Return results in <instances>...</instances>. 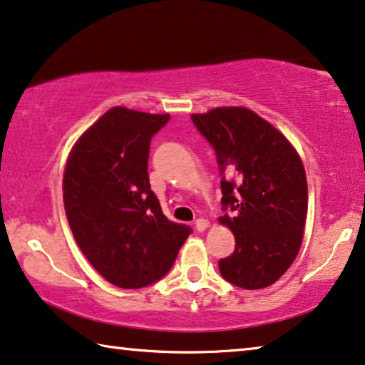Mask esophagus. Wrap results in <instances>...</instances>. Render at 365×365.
<instances>
[{
    "label": "esophagus",
    "mask_w": 365,
    "mask_h": 365,
    "mask_svg": "<svg viewBox=\"0 0 365 365\" xmlns=\"http://www.w3.org/2000/svg\"><path fill=\"white\" fill-rule=\"evenodd\" d=\"M210 226V221L208 220H203V217H200V220H197V222H195V227H197V231H205L206 227Z\"/></svg>",
    "instance_id": "esophagus-1"
}]
</instances>
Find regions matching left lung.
<instances>
[{
    "label": "left lung",
    "instance_id": "obj_1",
    "mask_svg": "<svg viewBox=\"0 0 365 365\" xmlns=\"http://www.w3.org/2000/svg\"><path fill=\"white\" fill-rule=\"evenodd\" d=\"M192 121L215 149L226 211L220 222L236 239L235 252L217 262L222 279L246 290L269 287L302 246L308 187L300 155L247 108H215Z\"/></svg>",
    "mask_w": 365,
    "mask_h": 365
}]
</instances>
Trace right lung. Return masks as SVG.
Returning a JSON list of instances; mask_svg holds the SVG:
<instances>
[{
	"label": "right lung",
	"instance_id": "right-lung-1",
	"mask_svg": "<svg viewBox=\"0 0 365 365\" xmlns=\"http://www.w3.org/2000/svg\"><path fill=\"white\" fill-rule=\"evenodd\" d=\"M170 114L116 106L73 145L63 175L65 213L88 262L119 288L159 282L192 227L162 213L150 190V139Z\"/></svg>",
	"mask_w": 365,
	"mask_h": 365
}]
</instances>
